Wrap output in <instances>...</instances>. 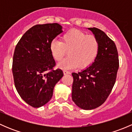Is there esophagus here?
Listing matches in <instances>:
<instances>
[{
	"label": "esophagus",
	"instance_id": "34e87169",
	"mask_svg": "<svg viewBox=\"0 0 132 132\" xmlns=\"http://www.w3.org/2000/svg\"><path fill=\"white\" fill-rule=\"evenodd\" d=\"M63 73H64V75H68V74H70V71H66V70H64V71H63Z\"/></svg>",
	"mask_w": 132,
	"mask_h": 132
}]
</instances>
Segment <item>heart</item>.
<instances>
[{
	"instance_id": "b5f03b06",
	"label": "heart",
	"mask_w": 132,
	"mask_h": 132,
	"mask_svg": "<svg viewBox=\"0 0 132 132\" xmlns=\"http://www.w3.org/2000/svg\"><path fill=\"white\" fill-rule=\"evenodd\" d=\"M98 50L99 43L94 36L87 35L77 29L66 32L61 41L53 40L50 45V53L55 61H61L68 52V57L57 64L62 70L89 67L96 58Z\"/></svg>"
}]
</instances>
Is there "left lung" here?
<instances>
[{
    "instance_id": "8db88e82",
    "label": "left lung",
    "mask_w": 132,
    "mask_h": 132,
    "mask_svg": "<svg viewBox=\"0 0 132 132\" xmlns=\"http://www.w3.org/2000/svg\"><path fill=\"white\" fill-rule=\"evenodd\" d=\"M99 43L98 55L89 67L73 73L72 100L78 107L92 110L102 105L112 89L119 68L114 42L100 29L88 28Z\"/></svg>"
}]
</instances>
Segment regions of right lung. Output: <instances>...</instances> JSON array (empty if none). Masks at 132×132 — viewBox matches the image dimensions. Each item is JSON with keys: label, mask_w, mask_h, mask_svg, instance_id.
<instances>
[{"label": "right lung", "mask_w": 132, "mask_h": 132, "mask_svg": "<svg viewBox=\"0 0 132 132\" xmlns=\"http://www.w3.org/2000/svg\"><path fill=\"white\" fill-rule=\"evenodd\" d=\"M59 23L36 25L21 38L14 49L13 71L14 86L21 98L34 108L50 100L55 84L63 77L55 62L50 43L62 32Z\"/></svg>", "instance_id": "obj_1"}]
</instances>
